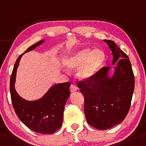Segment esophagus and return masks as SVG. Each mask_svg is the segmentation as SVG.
Instances as JSON below:
<instances>
[{
    "mask_svg": "<svg viewBox=\"0 0 146 146\" xmlns=\"http://www.w3.org/2000/svg\"><path fill=\"white\" fill-rule=\"evenodd\" d=\"M77 89H78L77 87L75 85H74V84H71V86H70V91H71V92H73L77 91Z\"/></svg>",
    "mask_w": 146,
    "mask_h": 146,
    "instance_id": "esophagus-1",
    "label": "esophagus"
}]
</instances>
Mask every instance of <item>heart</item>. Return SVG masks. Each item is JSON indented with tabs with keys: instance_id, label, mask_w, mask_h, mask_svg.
I'll list each match as a JSON object with an SVG mask.
<instances>
[{
	"instance_id": "obj_1",
	"label": "heart",
	"mask_w": 146,
	"mask_h": 146,
	"mask_svg": "<svg viewBox=\"0 0 146 146\" xmlns=\"http://www.w3.org/2000/svg\"><path fill=\"white\" fill-rule=\"evenodd\" d=\"M105 54L100 50L84 48L72 53L65 60L64 64L69 69L79 68L78 76L82 80L94 77L103 66Z\"/></svg>"
}]
</instances>
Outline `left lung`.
<instances>
[{"mask_svg":"<svg viewBox=\"0 0 146 146\" xmlns=\"http://www.w3.org/2000/svg\"><path fill=\"white\" fill-rule=\"evenodd\" d=\"M112 50L114 73L103 67L94 77L78 82L84 98V113L88 123L105 130L123 121L130 108L135 89V76L129 57L114 41L104 40Z\"/></svg>","mask_w":146,"mask_h":146,"instance_id":"1","label":"left lung"}]
</instances>
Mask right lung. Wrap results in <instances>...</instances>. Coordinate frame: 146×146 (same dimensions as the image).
Instances as JSON below:
<instances>
[{
    "instance_id": "obj_1",
    "label": "right lung",
    "mask_w": 146,
    "mask_h": 146,
    "mask_svg": "<svg viewBox=\"0 0 146 146\" xmlns=\"http://www.w3.org/2000/svg\"><path fill=\"white\" fill-rule=\"evenodd\" d=\"M43 40L31 45L16 60L10 77V94L16 114L28 128L40 134H52L60 128L64 106L70 96V82L54 85L38 100L27 101L19 96L15 89L16 72L19 61L25 52L40 45Z\"/></svg>"
}]
</instances>
